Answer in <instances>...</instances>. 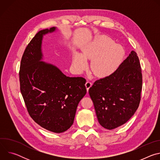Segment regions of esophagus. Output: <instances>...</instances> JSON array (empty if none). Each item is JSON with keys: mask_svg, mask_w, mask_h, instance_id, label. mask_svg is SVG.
<instances>
[{"mask_svg": "<svg viewBox=\"0 0 160 160\" xmlns=\"http://www.w3.org/2000/svg\"><path fill=\"white\" fill-rule=\"evenodd\" d=\"M92 83H91L90 82H89V81H87V82H86V83H85V87H86V88H87V92L88 91V90H89V88L92 87Z\"/></svg>", "mask_w": 160, "mask_h": 160, "instance_id": "esophagus-1", "label": "esophagus"}]
</instances>
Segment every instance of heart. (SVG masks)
I'll return each mask as SVG.
<instances>
[{"mask_svg": "<svg viewBox=\"0 0 160 160\" xmlns=\"http://www.w3.org/2000/svg\"><path fill=\"white\" fill-rule=\"evenodd\" d=\"M125 49L106 36H101L90 43L82 54H76L73 58V66L78 73L87 69V60L92 72L100 78H105L115 73L125 56Z\"/></svg>", "mask_w": 160, "mask_h": 160, "instance_id": "b5f03b06", "label": "heart"}]
</instances>
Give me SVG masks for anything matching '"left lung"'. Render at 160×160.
I'll use <instances>...</instances> for the list:
<instances>
[{"mask_svg": "<svg viewBox=\"0 0 160 160\" xmlns=\"http://www.w3.org/2000/svg\"><path fill=\"white\" fill-rule=\"evenodd\" d=\"M142 84L139 59L133 51L115 73L94 83L88 93L102 127L115 129L131 118L139 106Z\"/></svg>", "mask_w": 160, "mask_h": 160, "instance_id": "obj_1", "label": "left lung"}]
</instances>
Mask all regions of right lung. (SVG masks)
<instances>
[{
    "mask_svg": "<svg viewBox=\"0 0 160 160\" xmlns=\"http://www.w3.org/2000/svg\"><path fill=\"white\" fill-rule=\"evenodd\" d=\"M56 27L39 31L27 45L19 70L20 90L32 118L40 127L62 133L73 125L78 104L87 92L86 80L65 75L56 66L42 61L45 35Z\"/></svg>",
    "mask_w": 160,
    "mask_h": 160,
    "instance_id": "add662e5",
    "label": "right lung"
}]
</instances>
